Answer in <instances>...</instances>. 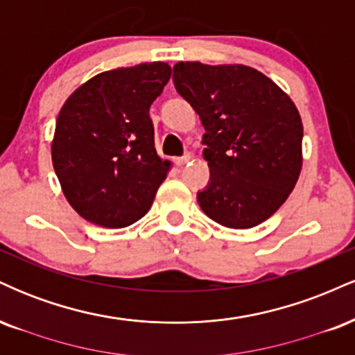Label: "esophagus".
Returning <instances> with one entry per match:
<instances>
[{"label": "esophagus", "instance_id": "1", "mask_svg": "<svg viewBox=\"0 0 355 355\" xmlns=\"http://www.w3.org/2000/svg\"><path fill=\"white\" fill-rule=\"evenodd\" d=\"M191 160V155L190 153H185V155H182V157H177L175 158V165L177 166H183L185 164H189V162Z\"/></svg>", "mask_w": 355, "mask_h": 355}]
</instances>
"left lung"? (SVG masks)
<instances>
[{"instance_id": "left-lung-1", "label": "left lung", "mask_w": 355, "mask_h": 355, "mask_svg": "<svg viewBox=\"0 0 355 355\" xmlns=\"http://www.w3.org/2000/svg\"><path fill=\"white\" fill-rule=\"evenodd\" d=\"M178 95L200 116L210 180L200 209L229 229L259 225L287 200L302 166L304 128L294 101L243 64L178 61Z\"/></svg>"}]
</instances>
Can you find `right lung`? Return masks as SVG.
<instances>
[{"instance_id":"1","label":"right lung","mask_w":355,"mask_h":355,"mask_svg":"<svg viewBox=\"0 0 355 355\" xmlns=\"http://www.w3.org/2000/svg\"><path fill=\"white\" fill-rule=\"evenodd\" d=\"M170 75L162 61L103 71L60 110L53 166L67 200L88 222L121 229L152 207L170 164L155 150L150 107Z\"/></svg>"}]
</instances>
